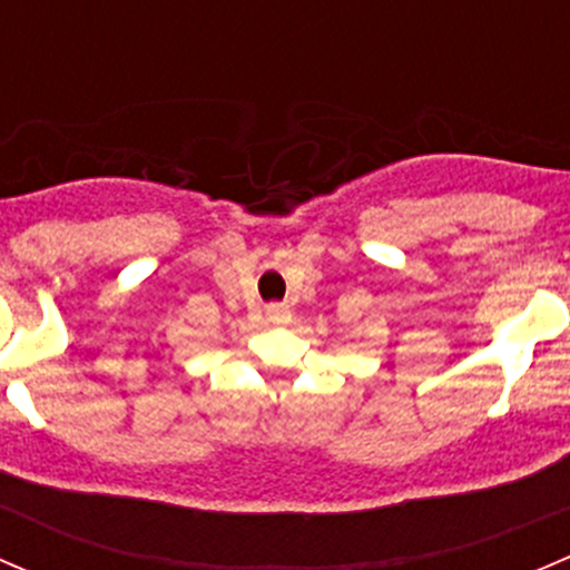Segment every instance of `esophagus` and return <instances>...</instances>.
Wrapping results in <instances>:
<instances>
[{
  "label": "esophagus",
  "instance_id": "obj_1",
  "mask_svg": "<svg viewBox=\"0 0 570 570\" xmlns=\"http://www.w3.org/2000/svg\"><path fill=\"white\" fill-rule=\"evenodd\" d=\"M267 317L269 322H275V325H284V322H289V312H286L284 306H269Z\"/></svg>",
  "mask_w": 570,
  "mask_h": 570
}]
</instances>
